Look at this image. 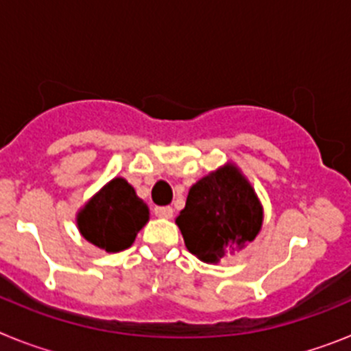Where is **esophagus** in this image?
<instances>
[{
    "instance_id": "obj_1",
    "label": "esophagus",
    "mask_w": 351,
    "mask_h": 351,
    "mask_svg": "<svg viewBox=\"0 0 351 351\" xmlns=\"http://www.w3.org/2000/svg\"><path fill=\"white\" fill-rule=\"evenodd\" d=\"M154 214H156L158 218L170 219L173 216V209H172V207H169V206H165V207H154Z\"/></svg>"
}]
</instances>
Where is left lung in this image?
Instances as JSON below:
<instances>
[{"mask_svg":"<svg viewBox=\"0 0 351 351\" xmlns=\"http://www.w3.org/2000/svg\"><path fill=\"white\" fill-rule=\"evenodd\" d=\"M263 209L253 186L232 163L195 182L176 223L190 253L218 263L258 235Z\"/></svg>","mask_w":351,"mask_h":351,"instance_id":"left-lung-1","label":"left lung"}]
</instances>
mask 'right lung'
<instances>
[{"mask_svg": "<svg viewBox=\"0 0 351 351\" xmlns=\"http://www.w3.org/2000/svg\"><path fill=\"white\" fill-rule=\"evenodd\" d=\"M147 221L149 207L123 178L107 182L77 214L82 237L108 253L132 246Z\"/></svg>", "mask_w": 351, "mask_h": 351, "instance_id": "obj_1", "label": "right lung"}]
</instances>
